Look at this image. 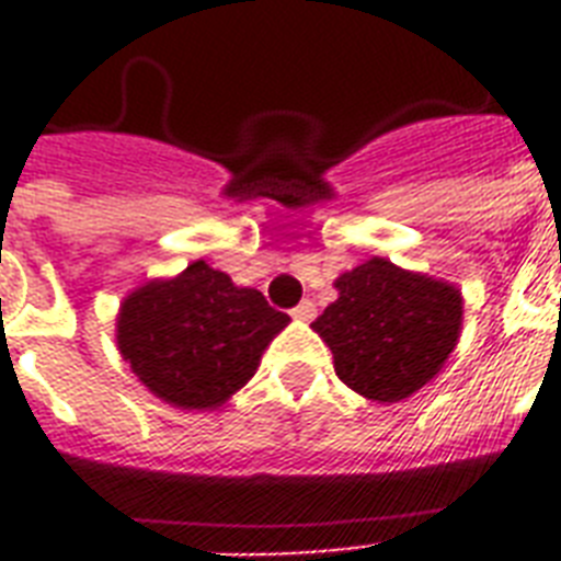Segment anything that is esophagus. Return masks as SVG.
Masks as SVG:
<instances>
[{
  "mask_svg": "<svg viewBox=\"0 0 561 561\" xmlns=\"http://www.w3.org/2000/svg\"><path fill=\"white\" fill-rule=\"evenodd\" d=\"M290 317H294V320H302V323H308V320H314L317 317V306L311 302V299H302V302H299V306L290 311Z\"/></svg>",
  "mask_w": 561,
  "mask_h": 561,
  "instance_id": "esophagus-1",
  "label": "esophagus"
}]
</instances>
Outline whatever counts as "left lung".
I'll use <instances>...</instances> for the list:
<instances>
[{
  "mask_svg": "<svg viewBox=\"0 0 561 561\" xmlns=\"http://www.w3.org/2000/svg\"><path fill=\"white\" fill-rule=\"evenodd\" d=\"M337 299L311 329L334 355V373L373 401L422 390L457 346L460 290L375 255L334 282Z\"/></svg>",
  "mask_w": 561,
  "mask_h": 561,
  "instance_id": "left-lung-1",
  "label": "left lung"
}]
</instances>
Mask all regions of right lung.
<instances>
[{
	"label": "right lung",
	"mask_w": 561,
	"mask_h": 561,
	"mask_svg": "<svg viewBox=\"0 0 561 561\" xmlns=\"http://www.w3.org/2000/svg\"><path fill=\"white\" fill-rule=\"evenodd\" d=\"M288 323L262 290L238 288L227 273L192 262L174 279L127 294L116 341L153 396L183 410H215L253 378Z\"/></svg>",
	"instance_id": "right-lung-1"
}]
</instances>
